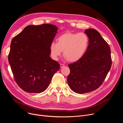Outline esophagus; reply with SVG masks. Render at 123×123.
<instances>
[{"instance_id":"esophagus-1","label":"esophagus","mask_w":123,"mask_h":123,"mask_svg":"<svg viewBox=\"0 0 123 123\" xmlns=\"http://www.w3.org/2000/svg\"><path fill=\"white\" fill-rule=\"evenodd\" d=\"M65 66V64H60V67L61 68H63Z\"/></svg>"}]
</instances>
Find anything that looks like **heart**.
<instances>
[{"instance_id": "obj_1", "label": "heart", "mask_w": 123, "mask_h": 123, "mask_svg": "<svg viewBox=\"0 0 123 123\" xmlns=\"http://www.w3.org/2000/svg\"><path fill=\"white\" fill-rule=\"evenodd\" d=\"M57 41L51 42L49 46L52 58L57 60L63 50L64 55L68 61L76 62L86 53L89 44V38L83 32L66 33L59 36Z\"/></svg>"}]
</instances>
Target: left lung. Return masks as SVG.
<instances>
[{"label": "left lung", "instance_id": "obj_1", "mask_svg": "<svg viewBox=\"0 0 123 123\" xmlns=\"http://www.w3.org/2000/svg\"><path fill=\"white\" fill-rule=\"evenodd\" d=\"M85 33L89 38V44L84 56L68 65L70 74L67 81L74 92L83 94L93 91L102 84L111 68V49L100 33L88 29Z\"/></svg>", "mask_w": 123, "mask_h": 123}]
</instances>
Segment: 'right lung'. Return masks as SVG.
Here are the masks:
<instances>
[{
  "instance_id": "add662e5",
  "label": "right lung",
  "mask_w": 123,
  "mask_h": 123,
  "mask_svg": "<svg viewBox=\"0 0 123 123\" xmlns=\"http://www.w3.org/2000/svg\"><path fill=\"white\" fill-rule=\"evenodd\" d=\"M58 28L29 25L12 40L8 56L14 80L26 92L41 93L49 86L60 65L49 56V46Z\"/></svg>"
}]
</instances>
